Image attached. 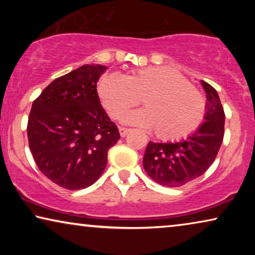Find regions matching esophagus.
Listing matches in <instances>:
<instances>
[{
  "mask_svg": "<svg viewBox=\"0 0 255 255\" xmlns=\"http://www.w3.org/2000/svg\"><path fill=\"white\" fill-rule=\"evenodd\" d=\"M131 130L130 128H120V134H121V137H125V135H127L128 132H130Z\"/></svg>",
  "mask_w": 255,
  "mask_h": 255,
  "instance_id": "34e87169",
  "label": "esophagus"
}]
</instances>
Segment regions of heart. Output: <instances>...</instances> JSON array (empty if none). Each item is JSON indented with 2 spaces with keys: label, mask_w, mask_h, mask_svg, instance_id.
I'll use <instances>...</instances> for the list:
<instances>
[{
  "label": "heart",
  "mask_w": 255,
  "mask_h": 255,
  "mask_svg": "<svg viewBox=\"0 0 255 255\" xmlns=\"http://www.w3.org/2000/svg\"><path fill=\"white\" fill-rule=\"evenodd\" d=\"M97 93L104 109L120 120L138 106L145 109L125 117V123L153 128L161 140L175 141L194 133L205 115V100L190 82L170 67H151L122 75L117 72L101 78Z\"/></svg>",
  "instance_id": "b5f03b06"
}]
</instances>
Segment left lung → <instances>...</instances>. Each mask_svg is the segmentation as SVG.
<instances>
[{
    "label": "left lung",
    "mask_w": 255,
    "mask_h": 255,
    "mask_svg": "<svg viewBox=\"0 0 255 255\" xmlns=\"http://www.w3.org/2000/svg\"><path fill=\"white\" fill-rule=\"evenodd\" d=\"M207 93L204 122L194 133L175 142L149 141L142 166L165 187H181L201 176L215 161L224 137L225 114L218 93L202 81Z\"/></svg>",
    "instance_id": "left-lung-1"
}]
</instances>
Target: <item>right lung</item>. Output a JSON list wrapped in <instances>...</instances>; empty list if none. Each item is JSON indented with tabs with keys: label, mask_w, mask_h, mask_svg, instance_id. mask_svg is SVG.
Masks as SVG:
<instances>
[{
	"label": "right lung",
	"mask_w": 255,
	"mask_h": 255,
	"mask_svg": "<svg viewBox=\"0 0 255 255\" xmlns=\"http://www.w3.org/2000/svg\"><path fill=\"white\" fill-rule=\"evenodd\" d=\"M106 69L83 65L55 79L32 103L27 122L31 153L40 172L66 189L95 183L107 166L108 151L121 138L97 95Z\"/></svg>",
	"instance_id": "right-lung-1"
}]
</instances>
